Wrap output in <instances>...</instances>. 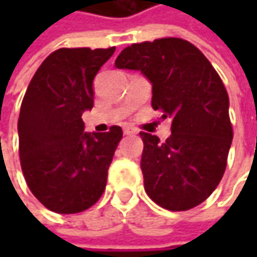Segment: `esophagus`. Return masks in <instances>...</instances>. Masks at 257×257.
<instances>
[{"label": "esophagus", "mask_w": 257, "mask_h": 257, "mask_svg": "<svg viewBox=\"0 0 257 257\" xmlns=\"http://www.w3.org/2000/svg\"><path fill=\"white\" fill-rule=\"evenodd\" d=\"M124 134L125 136H134V134H137V130L134 127H124Z\"/></svg>", "instance_id": "1"}]
</instances>
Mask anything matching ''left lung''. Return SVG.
<instances>
[{"mask_svg":"<svg viewBox=\"0 0 257 257\" xmlns=\"http://www.w3.org/2000/svg\"><path fill=\"white\" fill-rule=\"evenodd\" d=\"M114 64L140 71L152 84L153 108L172 120L163 143L140 133L146 193L167 210L196 207L222 180L232 144L229 95L220 77L202 51L182 38L132 44Z\"/></svg>","mask_w":257,"mask_h":257,"instance_id":"1","label":"left lung"}]
</instances>
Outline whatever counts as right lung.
I'll use <instances>...</instances> for the list:
<instances>
[{
	"mask_svg": "<svg viewBox=\"0 0 257 257\" xmlns=\"http://www.w3.org/2000/svg\"><path fill=\"white\" fill-rule=\"evenodd\" d=\"M115 48H60L30 81L18 118L21 169L31 193L51 212L80 213L97 202L123 137L84 132L93 108V80Z\"/></svg>",
	"mask_w": 257,
	"mask_h": 257,
	"instance_id": "obj_1",
	"label": "right lung"
}]
</instances>
